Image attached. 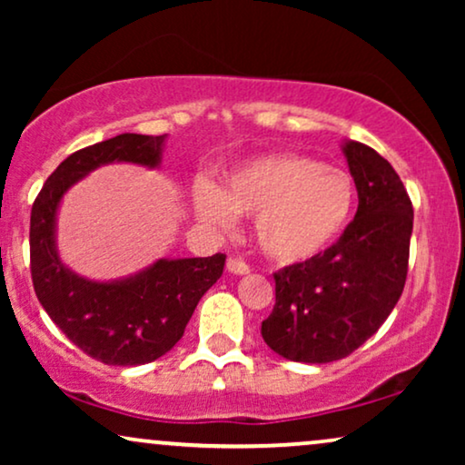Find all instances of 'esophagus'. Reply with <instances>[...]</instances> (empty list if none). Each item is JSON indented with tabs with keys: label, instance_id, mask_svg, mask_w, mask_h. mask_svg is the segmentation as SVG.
Segmentation results:
<instances>
[{
	"label": "esophagus",
	"instance_id": "34e87169",
	"mask_svg": "<svg viewBox=\"0 0 465 465\" xmlns=\"http://www.w3.org/2000/svg\"><path fill=\"white\" fill-rule=\"evenodd\" d=\"M226 269L228 272H234V275H247V272H250V264H245L243 260L239 258H228Z\"/></svg>",
	"mask_w": 465,
	"mask_h": 465
}]
</instances>
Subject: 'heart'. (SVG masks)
I'll return each mask as SVG.
<instances>
[{"label": "heart", "instance_id": "obj_1", "mask_svg": "<svg viewBox=\"0 0 465 465\" xmlns=\"http://www.w3.org/2000/svg\"><path fill=\"white\" fill-rule=\"evenodd\" d=\"M355 183L342 169L309 156L269 154L241 164L224 188L194 186L201 220L232 228L237 213L256 215V241L277 264L309 262L345 231L355 209Z\"/></svg>", "mask_w": 465, "mask_h": 465}]
</instances>
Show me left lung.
<instances>
[{"instance_id":"obj_1","label":"left lung","mask_w":465,"mask_h":465,"mask_svg":"<svg viewBox=\"0 0 465 465\" xmlns=\"http://www.w3.org/2000/svg\"><path fill=\"white\" fill-rule=\"evenodd\" d=\"M358 188V212L320 256L275 275V307L262 339L292 361L342 360L371 339L402 296L412 203L383 156L360 142L342 145Z\"/></svg>"}]
</instances>
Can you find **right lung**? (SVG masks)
<instances>
[{
  "mask_svg": "<svg viewBox=\"0 0 465 465\" xmlns=\"http://www.w3.org/2000/svg\"><path fill=\"white\" fill-rule=\"evenodd\" d=\"M164 135L123 133L67 156L31 207L29 253L37 301L61 332L93 360L139 366L173 349L203 294L222 277L226 256L158 260L137 275L99 283L61 262L54 243L56 209L69 186L107 163L156 167Z\"/></svg>",
  "mask_w": 465,
  "mask_h": 465,
  "instance_id": "1",
  "label": "right lung"
}]
</instances>
